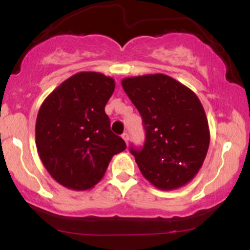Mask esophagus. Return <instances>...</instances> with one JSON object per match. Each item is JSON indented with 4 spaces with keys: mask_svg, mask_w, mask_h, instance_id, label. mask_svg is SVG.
Segmentation results:
<instances>
[{
    "mask_svg": "<svg viewBox=\"0 0 250 250\" xmlns=\"http://www.w3.org/2000/svg\"><path fill=\"white\" fill-rule=\"evenodd\" d=\"M122 139H123V141H125V143H128V141H129V135H128V133H123L122 134Z\"/></svg>",
    "mask_w": 250,
    "mask_h": 250,
    "instance_id": "obj_1",
    "label": "esophagus"
}]
</instances>
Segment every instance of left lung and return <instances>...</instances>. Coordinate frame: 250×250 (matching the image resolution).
I'll list each match as a JSON object with an SVG mask.
<instances>
[{"mask_svg": "<svg viewBox=\"0 0 250 250\" xmlns=\"http://www.w3.org/2000/svg\"><path fill=\"white\" fill-rule=\"evenodd\" d=\"M121 83L146 130L143 148L130 147L142 175L161 190L186 186L202 167L210 141L199 97L165 74L125 77Z\"/></svg>", "mask_w": 250, "mask_h": 250, "instance_id": "1", "label": "left lung"}]
</instances>
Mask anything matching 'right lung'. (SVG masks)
Segmentation results:
<instances>
[{
    "instance_id": "obj_1",
    "label": "right lung",
    "mask_w": 250,
    "mask_h": 250,
    "mask_svg": "<svg viewBox=\"0 0 250 250\" xmlns=\"http://www.w3.org/2000/svg\"><path fill=\"white\" fill-rule=\"evenodd\" d=\"M114 89L113 77L81 71L54 89L40 107L37 151L48 173L63 187L91 189L104 176L111 157L127 148L111 133L104 111Z\"/></svg>"
}]
</instances>
